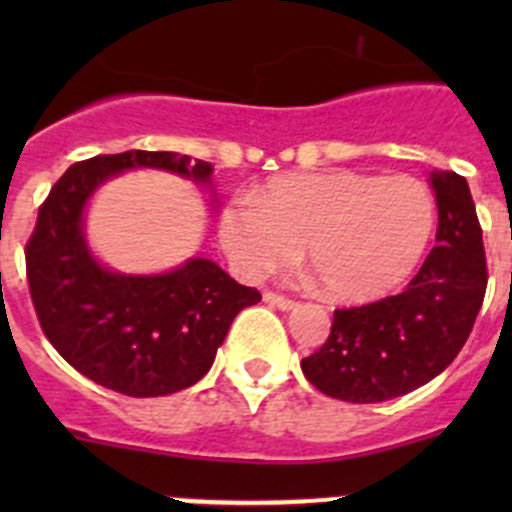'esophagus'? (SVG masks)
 <instances>
[{
    "instance_id": "esophagus-1",
    "label": "esophagus",
    "mask_w": 512,
    "mask_h": 512,
    "mask_svg": "<svg viewBox=\"0 0 512 512\" xmlns=\"http://www.w3.org/2000/svg\"><path fill=\"white\" fill-rule=\"evenodd\" d=\"M265 302L272 304V307L282 309V312H292L294 307H297V302L289 297H282V294H275V292H265Z\"/></svg>"
}]
</instances>
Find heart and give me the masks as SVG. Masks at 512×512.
Segmentation results:
<instances>
[{
	"mask_svg": "<svg viewBox=\"0 0 512 512\" xmlns=\"http://www.w3.org/2000/svg\"><path fill=\"white\" fill-rule=\"evenodd\" d=\"M433 223L431 195L409 175L327 170L277 175L255 198L227 203L218 237L232 267L250 280L292 265L304 245L329 299L364 304L414 275Z\"/></svg>",
	"mask_w": 512,
	"mask_h": 512,
	"instance_id": "heart-1",
	"label": "heart"
}]
</instances>
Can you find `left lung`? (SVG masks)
<instances>
[{
	"label": "left lung",
	"mask_w": 512,
	"mask_h": 512,
	"mask_svg": "<svg viewBox=\"0 0 512 512\" xmlns=\"http://www.w3.org/2000/svg\"><path fill=\"white\" fill-rule=\"evenodd\" d=\"M438 245L396 297L337 309L332 334L302 359L312 386L349 404H379L436 379L466 344L483 304L488 272L466 178L433 170Z\"/></svg>",
	"instance_id": "obj_1"
}]
</instances>
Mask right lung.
Returning <instances> with one entry per match:
<instances>
[{
	"label": "right lung",
	"mask_w": 512,
	"mask_h": 512,
	"mask_svg": "<svg viewBox=\"0 0 512 512\" xmlns=\"http://www.w3.org/2000/svg\"><path fill=\"white\" fill-rule=\"evenodd\" d=\"M163 170L213 193V165L170 151H126L74 163L39 208L27 277L46 339L98 386L151 399L198 384L232 319L260 302L213 260L188 257L153 275L111 270L86 237L98 188L128 170Z\"/></svg>",
	"instance_id": "right-lung-1"
}]
</instances>
